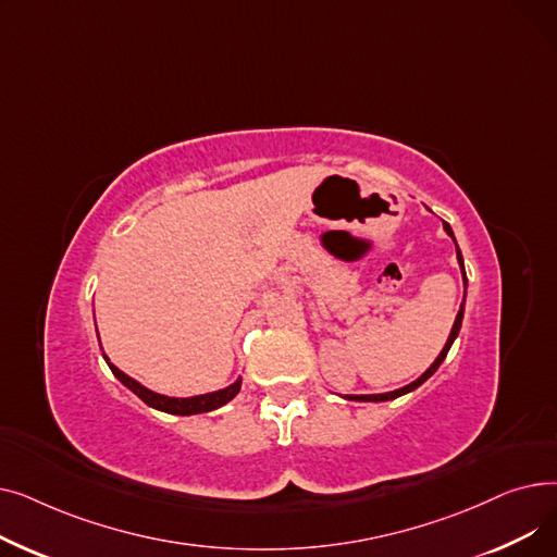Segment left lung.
Masks as SVG:
<instances>
[{"mask_svg":"<svg viewBox=\"0 0 557 557\" xmlns=\"http://www.w3.org/2000/svg\"><path fill=\"white\" fill-rule=\"evenodd\" d=\"M445 225V232L449 234V237L454 239V244H456V237H454V232H451V227H449V223H443ZM458 248V246H456ZM456 255H458V263H460V271H462V282H465V286H467V277H465V263H462V255H460V250H456ZM462 313H465V298H462V305H460V309H458V313H456V320H454V327H451V334H449V338H447V343H445V347H443V352L437 355V359L429 366V370L424 372V374H420L413 384H408V386H404V388H397V391H391V393H382V395H347V399H355V401H388V399H395V397H401V395H406V393H411V391H416L418 386H422L426 379L441 368V363L445 361V357H447V352H449V347L454 345V341H456V336H458V332H460V325H462Z\"/></svg>","mask_w":557,"mask_h":557,"instance_id":"left-lung-1","label":"left lung"}]
</instances>
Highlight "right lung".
I'll list each match as a JSON object with an SVG mask.
<instances>
[{"instance_id":"add662e5","label":"right lung","mask_w":557,"mask_h":557,"mask_svg":"<svg viewBox=\"0 0 557 557\" xmlns=\"http://www.w3.org/2000/svg\"><path fill=\"white\" fill-rule=\"evenodd\" d=\"M101 345V343H99ZM108 368L112 370V374L120 379V382L133 391L146 406L151 408H158V411H164V413H171V416H196V413H208V411H214V408L227 404L232 397H237V393L242 391V376L237 379V382L230 384L227 388L223 391H214V393H205V395H196V397H166V395H160V393H153L146 386H141L139 382H135L133 376H128L126 372H122L116 366L110 363V359L103 355Z\"/></svg>"}]
</instances>
